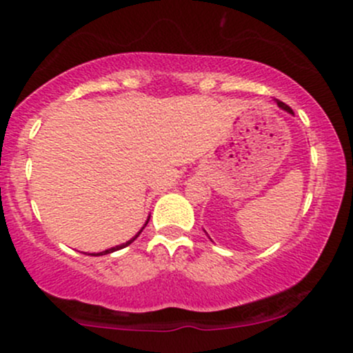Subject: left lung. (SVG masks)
<instances>
[{
    "label": "left lung",
    "instance_id": "8db88e82",
    "mask_svg": "<svg viewBox=\"0 0 353 353\" xmlns=\"http://www.w3.org/2000/svg\"><path fill=\"white\" fill-rule=\"evenodd\" d=\"M276 103H277V106H279V108H281V110L288 111V113H289V114H294V113H292V110H291V108H289V106H288V105H285V103H283V101H279V99H276Z\"/></svg>",
    "mask_w": 353,
    "mask_h": 353
}]
</instances>
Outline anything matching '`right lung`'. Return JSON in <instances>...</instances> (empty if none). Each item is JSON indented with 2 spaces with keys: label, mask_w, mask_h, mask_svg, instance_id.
Instances as JSON below:
<instances>
[{
  "label": "right lung",
  "mask_w": 353,
  "mask_h": 353,
  "mask_svg": "<svg viewBox=\"0 0 353 353\" xmlns=\"http://www.w3.org/2000/svg\"><path fill=\"white\" fill-rule=\"evenodd\" d=\"M148 220H150V216H148V218H147V221H145V223H143V226H142V228H140V230H139V232H137V233H135V236H132V239H130V240H128V242H125V243H121V245H117V247H111V248H108V250H103V252H98V254H89V255H94V257H98V255H106V254H111V252H117V250H120V248H125V247H128V245H130V243H132V242H133V240H137V236H139V235H140V233H142V230H143V228H145V226H147V223H148Z\"/></svg>",
  "instance_id": "1"
}]
</instances>
